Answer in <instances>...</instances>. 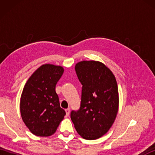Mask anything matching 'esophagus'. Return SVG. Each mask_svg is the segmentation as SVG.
<instances>
[{"label": "esophagus", "instance_id": "obj_1", "mask_svg": "<svg viewBox=\"0 0 155 155\" xmlns=\"http://www.w3.org/2000/svg\"><path fill=\"white\" fill-rule=\"evenodd\" d=\"M65 112H66V115H67V116H68L69 114H70V112H71L70 108H67V109H66Z\"/></svg>", "mask_w": 155, "mask_h": 155}]
</instances>
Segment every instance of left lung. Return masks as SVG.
Here are the masks:
<instances>
[{
	"mask_svg": "<svg viewBox=\"0 0 155 155\" xmlns=\"http://www.w3.org/2000/svg\"><path fill=\"white\" fill-rule=\"evenodd\" d=\"M75 71L83 88L80 109L71 112V120L83 139H99L109 130L118 113L116 78L106 65L96 61L78 62Z\"/></svg>",
	"mask_w": 155,
	"mask_h": 155,
	"instance_id": "obj_1",
	"label": "left lung"
}]
</instances>
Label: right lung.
<instances>
[{
    "label": "right lung",
    "mask_w": 155,
    "mask_h": 155,
    "mask_svg": "<svg viewBox=\"0 0 155 155\" xmlns=\"http://www.w3.org/2000/svg\"><path fill=\"white\" fill-rule=\"evenodd\" d=\"M63 72L61 66L43 64L32 73L23 88L20 101L21 117L36 136L53 134L66 114L55 91Z\"/></svg>",
    "instance_id": "obj_1"
}]
</instances>
